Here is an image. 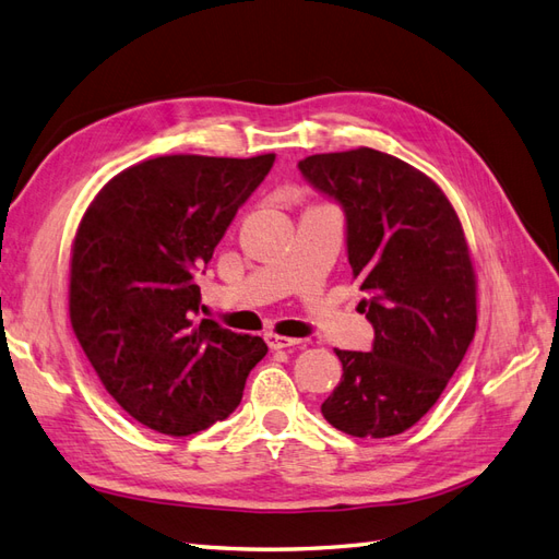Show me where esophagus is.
I'll use <instances>...</instances> for the list:
<instances>
[{"label": "esophagus", "mask_w": 559, "mask_h": 559, "mask_svg": "<svg viewBox=\"0 0 559 559\" xmlns=\"http://www.w3.org/2000/svg\"><path fill=\"white\" fill-rule=\"evenodd\" d=\"M299 342L297 337H285V335H278V333H266V345L271 349H290V347H297Z\"/></svg>", "instance_id": "esophagus-1"}]
</instances>
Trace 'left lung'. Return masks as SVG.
<instances>
[{"label":"left lung","mask_w":559,"mask_h":559,"mask_svg":"<svg viewBox=\"0 0 559 559\" xmlns=\"http://www.w3.org/2000/svg\"><path fill=\"white\" fill-rule=\"evenodd\" d=\"M347 214V252L376 328L370 352L335 349L342 380L323 418L352 437H394L447 390L475 337L477 274L451 200L425 171L376 148L299 163Z\"/></svg>","instance_id":"obj_1"}]
</instances>
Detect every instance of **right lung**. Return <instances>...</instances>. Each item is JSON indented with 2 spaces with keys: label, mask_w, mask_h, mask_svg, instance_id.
Masks as SVG:
<instances>
[{
  "label": "right lung",
  "mask_w": 559,
  "mask_h": 559,
  "mask_svg": "<svg viewBox=\"0 0 559 559\" xmlns=\"http://www.w3.org/2000/svg\"><path fill=\"white\" fill-rule=\"evenodd\" d=\"M276 155H160L94 195L70 248L73 333L108 394L134 420L189 437L231 416L262 337L195 319V271Z\"/></svg>",
  "instance_id": "obj_1"
}]
</instances>
